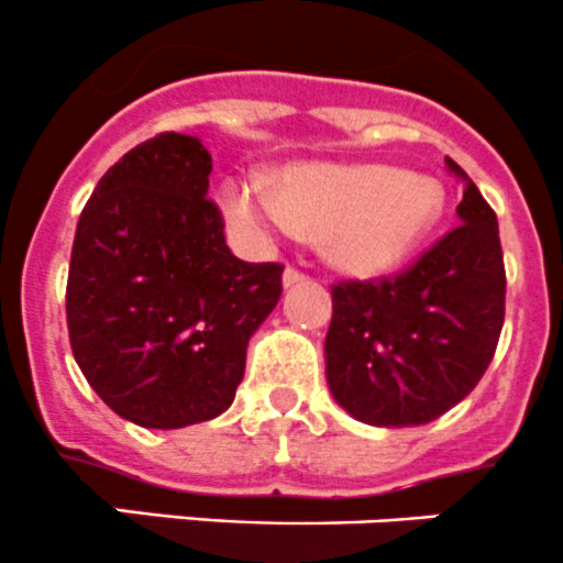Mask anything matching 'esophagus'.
Here are the masks:
<instances>
[{"label": "esophagus", "mask_w": 563, "mask_h": 563, "mask_svg": "<svg viewBox=\"0 0 563 563\" xmlns=\"http://www.w3.org/2000/svg\"><path fill=\"white\" fill-rule=\"evenodd\" d=\"M302 280H305L302 272L291 269V266H288V269L283 272V288H294V286H299V283H302Z\"/></svg>", "instance_id": "1"}]
</instances>
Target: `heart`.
<instances>
[{"label":"heart","instance_id":"obj_1","mask_svg":"<svg viewBox=\"0 0 563 563\" xmlns=\"http://www.w3.org/2000/svg\"><path fill=\"white\" fill-rule=\"evenodd\" d=\"M444 207L439 179L378 163H291L275 187L245 176L223 190V214L242 245L266 247L310 225L321 231L323 258L354 277L400 269L433 234Z\"/></svg>","mask_w":563,"mask_h":563}]
</instances>
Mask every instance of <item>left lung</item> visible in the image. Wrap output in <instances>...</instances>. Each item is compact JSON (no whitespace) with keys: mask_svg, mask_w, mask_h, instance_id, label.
<instances>
[{"mask_svg":"<svg viewBox=\"0 0 563 563\" xmlns=\"http://www.w3.org/2000/svg\"><path fill=\"white\" fill-rule=\"evenodd\" d=\"M444 163L463 181L457 229L395 280L332 288L329 391L376 428H417L457 406L485 376L504 327L496 212L452 157Z\"/></svg>","mask_w":563,"mask_h":563,"instance_id":"obj_1","label":"left lung"}]
</instances>
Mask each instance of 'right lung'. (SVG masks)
I'll list each match as a JSON object with an SVG mask.
<instances>
[{
	"label": "right lung",
	"instance_id": "right-lung-1",
	"mask_svg": "<svg viewBox=\"0 0 563 563\" xmlns=\"http://www.w3.org/2000/svg\"><path fill=\"white\" fill-rule=\"evenodd\" d=\"M209 174L201 139L163 133L119 157L78 218L73 356L100 400L141 428L223 413L283 291L280 264H245L225 245Z\"/></svg>",
	"mask_w": 563,
	"mask_h": 563
}]
</instances>
